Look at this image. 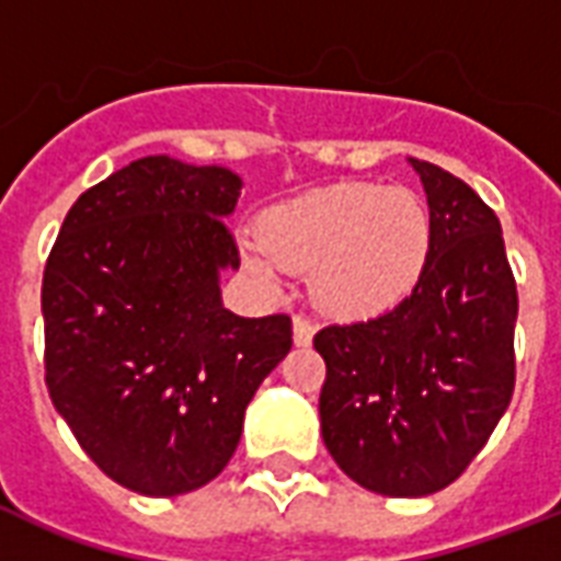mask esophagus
Masks as SVG:
<instances>
[{
  "instance_id": "1",
  "label": "esophagus",
  "mask_w": 561,
  "mask_h": 561,
  "mask_svg": "<svg viewBox=\"0 0 561 561\" xmlns=\"http://www.w3.org/2000/svg\"><path fill=\"white\" fill-rule=\"evenodd\" d=\"M314 332L317 329L311 320H306V317H294V343H297V346H311Z\"/></svg>"
}]
</instances>
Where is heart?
<instances>
[{"mask_svg": "<svg viewBox=\"0 0 561 561\" xmlns=\"http://www.w3.org/2000/svg\"><path fill=\"white\" fill-rule=\"evenodd\" d=\"M431 255V218L404 188L334 183L282 201L247 241L250 271L279 285L311 271V299L337 320H373L416 290Z\"/></svg>", "mask_w": 561, "mask_h": 561, "instance_id": "b5f03b06", "label": "heart"}]
</instances>
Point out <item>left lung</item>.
Here are the masks:
<instances>
[{"label": "left lung", "instance_id": "8db88e82", "mask_svg": "<svg viewBox=\"0 0 561 561\" xmlns=\"http://www.w3.org/2000/svg\"><path fill=\"white\" fill-rule=\"evenodd\" d=\"M431 209V255L399 308L325 325L323 443L343 474L387 497L460 478L510 408L518 294L501 220L462 180L410 160Z\"/></svg>", "mask_w": 561, "mask_h": 561}]
</instances>
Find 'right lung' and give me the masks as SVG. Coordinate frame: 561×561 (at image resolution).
<instances>
[{
    "instance_id": "1",
    "label": "right lung",
    "mask_w": 561,
    "mask_h": 561,
    "mask_svg": "<svg viewBox=\"0 0 561 561\" xmlns=\"http://www.w3.org/2000/svg\"><path fill=\"white\" fill-rule=\"evenodd\" d=\"M241 188L224 165L142 157L75 201L48 255V396L90 460L139 495L218 478L294 343L290 317L224 308Z\"/></svg>"
}]
</instances>
